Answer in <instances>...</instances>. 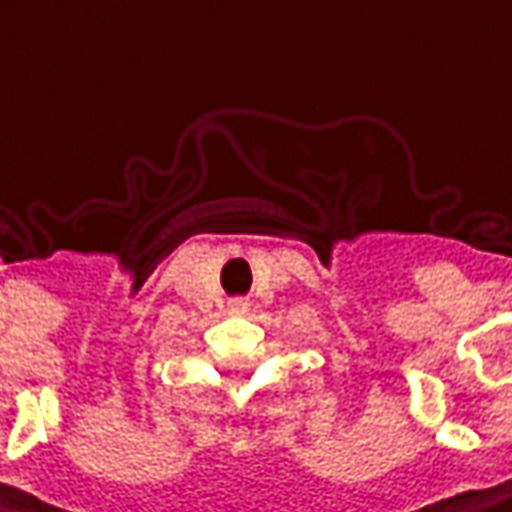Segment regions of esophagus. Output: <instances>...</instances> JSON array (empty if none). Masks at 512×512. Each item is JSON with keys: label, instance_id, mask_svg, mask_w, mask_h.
<instances>
[{"label": "esophagus", "instance_id": "34e87169", "mask_svg": "<svg viewBox=\"0 0 512 512\" xmlns=\"http://www.w3.org/2000/svg\"><path fill=\"white\" fill-rule=\"evenodd\" d=\"M226 312H229V315H235V318H244V315L250 312V303H247L244 297H235V300H229Z\"/></svg>", "mask_w": 512, "mask_h": 512}]
</instances>
